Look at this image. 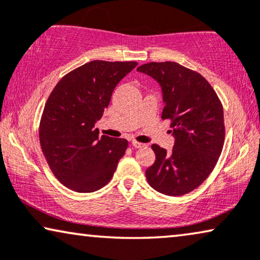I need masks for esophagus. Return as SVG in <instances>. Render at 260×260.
I'll list each match as a JSON object with an SVG mask.
<instances>
[{"label":"esophagus","instance_id":"1","mask_svg":"<svg viewBox=\"0 0 260 260\" xmlns=\"http://www.w3.org/2000/svg\"><path fill=\"white\" fill-rule=\"evenodd\" d=\"M132 145H133V147H136V148H141V147L146 146L145 144H141V143H139V141H136V140L132 141Z\"/></svg>","mask_w":260,"mask_h":260}]
</instances>
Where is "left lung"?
Instances as JSON below:
<instances>
[{
	"label": "left lung",
	"mask_w": 260,
	"mask_h": 260,
	"mask_svg": "<svg viewBox=\"0 0 260 260\" xmlns=\"http://www.w3.org/2000/svg\"><path fill=\"white\" fill-rule=\"evenodd\" d=\"M137 70L160 85L161 119L171 120L175 138L170 152L152 145L155 161L145 172L147 182L164 195H185L206 181L222 151V105L203 76L175 61H153Z\"/></svg>",
	"instance_id": "1"
}]
</instances>
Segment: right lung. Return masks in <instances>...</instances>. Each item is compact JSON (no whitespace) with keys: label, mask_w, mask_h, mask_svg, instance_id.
<instances>
[{"label":"right lung","mask_w":260,"mask_h":260,"mask_svg":"<svg viewBox=\"0 0 260 260\" xmlns=\"http://www.w3.org/2000/svg\"><path fill=\"white\" fill-rule=\"evenodd\" d=\"M137 61L92 60L65 75L48 96L39 139L47 164L61 184L92 192L112 179L128 143L99 136L95 123L121 79Z\"/></svg>","instance_id":"1"}]
</instances>
